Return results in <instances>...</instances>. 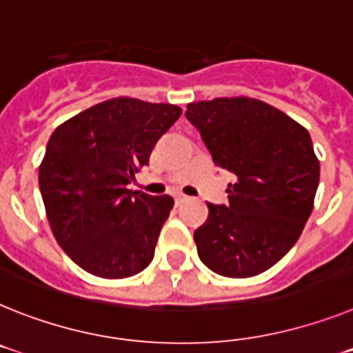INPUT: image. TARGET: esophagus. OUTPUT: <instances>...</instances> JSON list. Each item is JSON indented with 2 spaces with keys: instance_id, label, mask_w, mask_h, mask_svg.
I'll return each mask as SVG.
<instances>
[{
  "instance_id": "obj_1",
  "label": "esophagus",
  "mask_w": 353,
  "mask_h": 353,
  "mask_svg": "<svg viewBox=\"0 0 353 353\" xmlns=\"http://www.w3.org/2000/svg\"><path fill=\"white\" fill-rule=\"evenodd\" d=\"M185 200H188V196H185V194H182V192H174V203H176V205L183 203Z\"/></svg>"
}]
</instances>
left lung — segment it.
<instances>
[{
	"instance_id": "obj_1",
	"label": "left lung",
	"mask_w": 353,
	"mask_h": 353,
	"mask_svg": "<svg viewBox=\"0 0 353 353\" xmlns=\"http://www.w3.org/2000/svg\"><path fill=\"white\" fill-rule=\"evenodd\" d=\"M191 125L214 164L236 174L228 205L209 207L194 232L209 270L246 279L270 270L293 248L312 212L320 161L309 132L282 110L254 98L188 105Z\"/></svg>"
}]
</instances>
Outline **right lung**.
Returning a JSON list of instances; mask_svg holds the SVG:
<instances>
[{
    "instance_id": "obj_1",
    "label": "right lung",
    "mask_w": 353,
    "mask_h": 353,
    "mask_svg": "<svg viewBox=\"0 0 353 353\" xmlns=\"http://www.w3.org/2000/svg\"><path fill=\"white\" fill-rule=\"evenodd\" d=\"M182 114L171 103L114 98L51 134L39 188L60 248L101 279L137 275L152 263L173 198L126 185Z\"/></svg>"
}]
</instances>
